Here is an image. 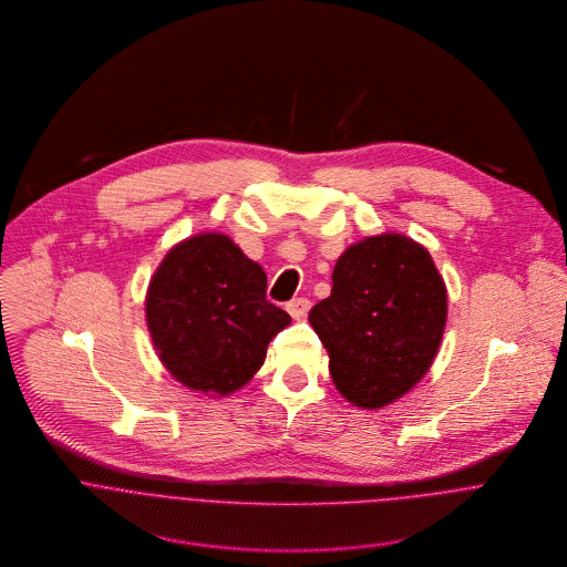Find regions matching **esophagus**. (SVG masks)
I'll return each mask as SVG.
<instances>
[{
    "instance_id": "34e87169",
    "label": "esophagus",
    "mask_w": 567,
    "mask_h": 567,
    "mask_svg": "<svg viewBox=\"0 0 567 567\" xmlns=\"http://www.w3.org/2000/svg\"><path fill=\"white\" fill-rule=\"evenodd\" d=\"M310 308H312V303H310V299H306V297H297V299L288 301V306H286V310L290 312V317L297 319V321L306 319L308 312H310Z\"/></svg>"
}]
</instances>
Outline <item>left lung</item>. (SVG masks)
Here are the masks:
<instances>
[{
	"label": "left lung",
	"mask_w": 567,
	"mask_h": 567,
	"mask_svg": "<svg viewBox=\"0 0 567 567\" xmlns=\"http://www.w3.org/2000/svg\"><path fill=\"white\" fill-rule=\"evenodd\" d=\"M331 295L310 310L336 389L360 408H382L430 369L447 319L445 284L421 244L386 234L349 246Z\"/></svg>",
	"instance_id": "obj_1"
}]
</instances>
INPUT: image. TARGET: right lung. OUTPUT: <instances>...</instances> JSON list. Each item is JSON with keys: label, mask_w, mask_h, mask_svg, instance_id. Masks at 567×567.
I'll list each match as a JSON object with an SVG mask.
<instances>
[{"label": "right lung", "mask_w": 567, "mask_h": 567, "mask_svg": "<svg viewBox=\"0 0 567 567\" xmlns=\"http://www.w3.org/2000/svg\"><path fill=\"white\" fill-rule=\"evenodd\" d=\"M146 319L165 369L185 386L229 395L264 364L290 315L266 299V272L227 236L174 246L155 272Z\"/></svg>", "instance_id": "1"}]
</instances>
